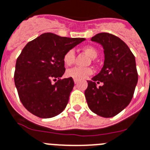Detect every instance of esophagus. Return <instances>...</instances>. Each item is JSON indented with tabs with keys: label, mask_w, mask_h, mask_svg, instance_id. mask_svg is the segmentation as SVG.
<instances>
[{
	"label": "esophagus",
	"mask_w": 150,
	"mask_h": 150,
	"mask_svg": "<svg viewBox=\"0 0 150 150\" xmlns=\"http://www.w3.org/2000/svg\"><path fill=\"white\" fill-rule=\"evenodd\" d=\"M74 82H75V84H77L78 82H79V80H77V79H74Z\"/></svg>",
	"instance_id": "1"
}]
</instances>
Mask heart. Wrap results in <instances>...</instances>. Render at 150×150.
<instances>
[{
  "mask_svg": "<svg viewBox=\"0 0 150 150\" xmlns=\"http://www.w3.org/2000/svg\"><path fill=\"white\" fill-rule=\"evenodd\" d=\"M82 51L86 52L88 55L92 58H95L98 56V51L96 50V47L92 46L87 45L82 47ZM75 59V52L73 50H69L67 51L63 55V62L65 66H71L74 64ZM93 72L92 69L89 67L86 68H80V67H75L72 69H68L66 71V75L69 78H72L77 80H81L85 79L89 75H91Z\"/></svg>",
  "mask_w": 150,
  "mask_h": 150,
  "instance_id": "1",
  "label": "heart"
}]
</instances>
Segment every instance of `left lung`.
<instances>
[{
	"instance_id": "obj_1",
	"label": "left lung",
	"mask_w": 150,
	"mask_h": 150,
	"mask_svg": "<svg viewBox=\"0 0 150 150\" xmlns=\"http://www.w3.org/2000/svg\"><path fill=\"white\" fill-rule=\"evenodd\" d=\"M104 48V65L98 75L88 81L85 91L89 109L102 117L119 114L132 100L138 81L135 56L125 42L109 33L92 38ZM103 82L98 88L96 83Z\"/></svg>"
}]
</instances>
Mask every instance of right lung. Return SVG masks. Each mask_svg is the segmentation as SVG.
<instances>
[{
    "label": "right lung",
    "mask_w": 150,
    "mask_h": 150,
    "mask_svg": "<svg viewBox=\"0 0 150 150\" xmlns=\"http://www.w3.org/2000/svg\"><path fill=\"white\" fill-rule=\"evenodd\" d=\"M83 41L45 33L23 48L16 61L14 84L21 102L33 115L47 119L65 109L74 81L60 79L65 71L63 55Z\"/></svg>",
    "instance_id": "1"
}]
</instances>
